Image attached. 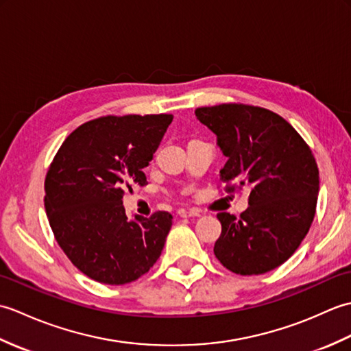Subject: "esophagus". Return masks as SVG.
<instances>
[{
    "label": "esophagus",
    "instance_id": "esophagus-1",
    "mask_svg": "<svg viewBox=\"0 0 351 351\" xmlns=\"http://www.w3.org/2000/svg\"><path fill=\"white\" fill-rule=\"evenodd\" d=\"M178 214H180V217H182V219L200 217V211H197V210H181Z\"/></svg>",
    "mask_w": 351,
    "mask_h": 351
}]
</instances>
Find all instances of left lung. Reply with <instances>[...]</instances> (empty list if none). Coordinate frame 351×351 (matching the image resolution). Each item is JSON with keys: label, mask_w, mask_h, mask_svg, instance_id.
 <instances>
[{"label": "left lung", "mask_w": 351, "mask_h": 351, "mask_svg": "<svg viewBox=\"0 0 351 351\" xmlns=\"http://www.w3.org/2000/svg\"><path fill=\"white\" fill-rule=\"evenodd\" d=\"M217 137L228 161L220 181L250 189L240 217L217 214L221 234L214 255L237 274H263L293 255L314 220L319 190L311 149L293 126L270 110L221 104L196 110Z\"/></svg>", "instance_id": "obj_1"}]
</instances>
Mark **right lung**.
Here are the masks:
<instances>
[{"label": "right lung", "instance_id": "right-lung-1", "mask_svg": "<svg viewBox=\"0 0 351 351\" xmlns=\"http://www.w3.org/2000/svg\"><path fill=\"white\" fill-rule=\"evenodd\" d=\"M170 114L107 116L86 122L58 149L45 180V210L66 256L81 273L123 285L149 271L173 217L128 219L122 195L147 184L152 161L171 123Z\"/></svg>", "mask_w": 351, "mask_h": 351}]
</instances>
